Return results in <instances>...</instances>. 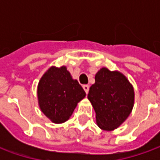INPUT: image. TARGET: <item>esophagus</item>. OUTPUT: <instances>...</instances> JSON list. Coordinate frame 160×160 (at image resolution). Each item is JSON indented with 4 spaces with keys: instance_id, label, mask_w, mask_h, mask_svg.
I'll use <instances>...</instances> for the list:
<instances>
[{
    "instance_id": "34e87169",
    "label": "esophagus",
    "mask_w": 160,
    "mask_h": 160,
    "mask_svg": "<svg viewBox=\"0 0 160 160\" xmlns=\"http://www.w3.org/2000/svg\"><path fill=\"white\" fill-rule=\"evenodd\" d=\"M83 89L86 92V93H88V91H89V86L88 85H84L83 86Z\"/></svg>"
}]
</instances>
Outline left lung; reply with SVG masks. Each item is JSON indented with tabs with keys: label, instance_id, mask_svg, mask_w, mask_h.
<instances>
[{
	"label": "left lung",
	"instance_id": "left-lung-1",
	"mask_svg": "<svg viewBox=\"0 0 160 160\" xmlns=\"http://www.w3.org/2000/svg\"><path fill=\"white\" fill-rule=\"evenodd\" d=\"M134 97V89L127 78L105 68L97 73L87 96L96 112L98 127L107 131L118 128L127 119L133 109Z\"/></svg>",
	"mask_w": 160,
	"mask_h": 160
}]
</instances>
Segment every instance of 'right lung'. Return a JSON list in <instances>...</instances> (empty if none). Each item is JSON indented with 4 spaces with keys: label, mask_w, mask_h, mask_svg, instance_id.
Instances as JSON below:
<instances>
[{
    "label": "right lung",
    "mask_w": 160,
    "mask_h": 160,
    "mask_svg": "<svg viewBox=\"0 0 160 160\" xmlns=\"http://www.w3.org/2000/svg\"><path fill=\"white\" fill-rule=\"evenodd\" d=\"M41 111L55 123L66 122L86 92L73 80L66 67L50 68L41 78L38 87Z\"/></svg>",
    "instance_id": "add662e5"
}]
</instances>
